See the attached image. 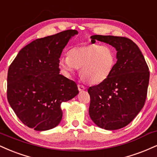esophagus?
<instances>
[{"instance_id":"obj_1","label":"esophagus","mask_w":157,"mask_h":157,"mask_svg":"<svg viewBox=\"0 0 157 157\" xmlns=\"http://www.w3.org/2000/svg\"><path fill=\"white\" fill-rule=\"evenodd\" d=\"M77 88H78L79 91H82V90L86 89V88L83 86H82V85H77Z\"/></svg>"}]
</instances>
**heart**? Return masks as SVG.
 Masks as SVG:
<instances>
[{"label":"heart","mask_w":157,"mask_h":157,"mask_svg":"<svg viewBox=\"0 0 157 157\" xmlns=\"http://www.w3.org/2000/svg\"><path fill=\"white\" fill-rule=\"evenodd\" d=\"M116 63V52L109 45L98 44L75 46L69 56L60 58L58 66L67 77H71L80 67L81 80L99 84L109 76Z\"/></svg>","instance_id":"b5f03b06"}]
</instances>
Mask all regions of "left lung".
<instances>
[{
	"instance_id": "left-lung-1",
	"label": "left lung",
	"mask_w": 157,
	"mask_h": 157,
	"mask_svg": "<svg viewBox=\"0 0 157 157\" xmlns=\"http://www.w3.org/2000/svg\"><path fill=\"white\" fill-rule=\"evenodd\" d=\"M116 48V63L109 76L90 87L89 116L97 126L106 130L127 126L144 106L149 82L148 67L137 45L126 37L94 35Z\"/></svg>"
}]
</instances>
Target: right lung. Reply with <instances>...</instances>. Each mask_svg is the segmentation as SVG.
Returning <instances> with one entry per match:
<instances>
[{"label": "right lung", "instance_id": "1", "mask_svg": "<svg viewBox=\"0 0 157 157\" xmlns=\"http://www.w3.org/2000/svg\"><path fill=\"white\" fill-rule=\"evenodd\" d=\"M76 30L37 39L24 47L9 68L8 101L19 119L36 131L57 126L62 119V102L73 99L78 88L60 75L58 61Z\"/></svg>", "mask_w": 157, "mask_h": 157}]
</instances>
